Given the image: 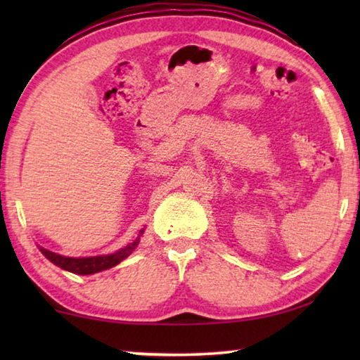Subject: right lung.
<instances>
[{"instance_id":"right-lung-1","label":"right lung","mask_w":360,"mask_h":360,"mask_svg":"<svg viewBox=\"0 0 360 360\" xmlns=\"http://www.w3.org/2000/svg\"><path fill=\"white\" fill-rule=\"evenodd\" d=\"M143 231L144 230L139 231V236L143 235ZM139 236L135 241L130 243V245H127L125 248L119 249V251H115L114 254L95 255V257H79V259L65 257V255L56 254V252L49 251V249L41 248V246H39V251L44 254L53 265L63 268V270H66V271L76 273V275H94V273H98L103 270H108V268H112L117 264H120L124 259L129 257V255L136 249L138 243H139Z\"/></svg>"}]
</instances>
